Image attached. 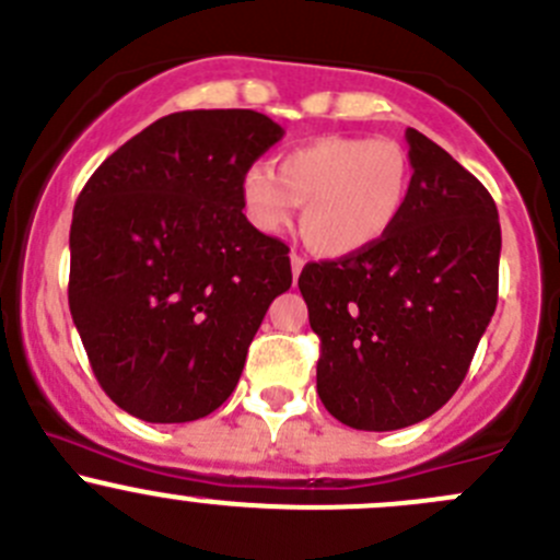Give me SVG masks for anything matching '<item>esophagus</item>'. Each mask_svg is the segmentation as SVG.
<instances>
[{"label": "esophagus", "instance_id": "34e87169", "mask_svg": "<svg viewBox=\"0 0 560 560\" xmlns=\"http://www.w3.org/2000/svg\"><path fill=\"white\" fill-rule=\"evenodd\" d=\"M290 265H292V276H295V281H298V276H301V270H303V265H306V259H303L301 254L292 252L290 254Z\"/></svg>", "mask_w": 560, "mask_h": 560}]
</instances>
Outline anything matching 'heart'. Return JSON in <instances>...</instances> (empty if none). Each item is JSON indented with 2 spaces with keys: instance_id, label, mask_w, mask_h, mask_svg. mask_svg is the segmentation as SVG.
<instances>
[{
  "instance_id": "obj_1",
  "label": "heart",
  "mask_w": 560,
  "mask_h": 560,
  "mask_svg": "<svg viewBox=\"0 0 560 560\" xmlns=\"http://www.w3.org/2000/svg\"><path fill=\"white\" fill-rule=\"evenodd\" d=\"M411 191V160L398 140L330 138L292 149L268 165H252L241 197L252 224L284 233L301 208V235L322 257H352L387 238Z\"/></svg>"
}]
</instances>
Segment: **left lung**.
<instances>
[{"mask_svg":"<svg viewBox=\"0 0 560 560\" xmlns=\"http://www.w3.org/2000/svg\"><path fill=\"white\" fill-rule=\"evenodd\" d=\"M411 191L382 244L308 262L298 287L319 336L316 393L338 422L398 431L442 409L499 301L501 224L490 191L406 129Z\"/></svg>","mask_w":560,"mask_h":560,"instance_id":"obj_1","label":"left lung"}]
</instances>
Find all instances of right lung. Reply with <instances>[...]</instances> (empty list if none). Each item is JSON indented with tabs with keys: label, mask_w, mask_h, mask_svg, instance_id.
<instances>
[{
	"label": "right lung",
	"mask_w": 560,
	"mask_h": 560,
	"mask_svg": "<svg viewBox=\"0 0 560 560\" xmlns=\"http://www.w3.org/2000/svg\"><path fill=\"white\" fill-rule=\"evenodd\" d=\"M284 129L257 110H180L113 151L70 228V314L107 398L191 422L233 393L290 290V248L244 217V173Z\"/></svg>",
	"instance_id": "1"
}]
</instances>
